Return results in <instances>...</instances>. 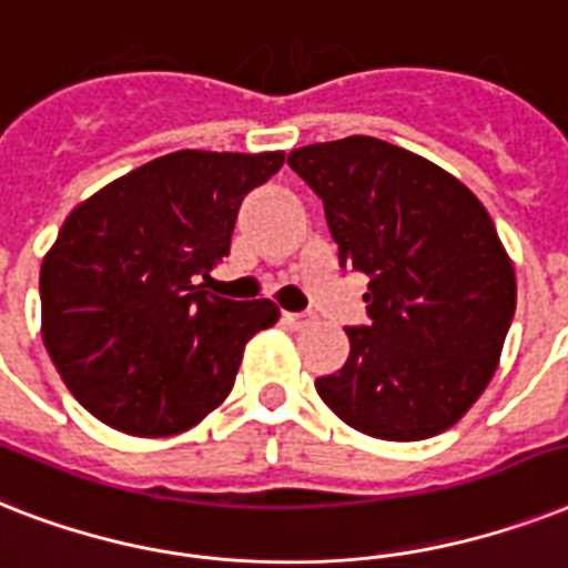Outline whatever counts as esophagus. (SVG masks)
<instances>
[{
	"instance_id": "obj_1",
	"label": "esophagus",
	"mask_w": 568,
	"mask_h": 568,
	"mask_svg": "<svg viewBox=\"0 0 568 568\" xmlns=\"http://www.w3.org/2000/svg\"><path fill=\"white\" fill-rule=\"evenodd\" d=\"M284 322H287L290 328H305V325L313 322V316L311 313H284Z\"/></svg>"
}]
</instances>
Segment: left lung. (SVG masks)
Wrapping results in <instances>:
<instances>
[{
    "instance_id": "obj_1",
    "label": "left lung",
    "mask_w": 568,
    "mask_h": 568,
    "mask_svg": "<svg viewBox=\"0 0 568 568\" xmlns=\"http://www.w3.org/2000/svg\"><path fill=\"white\" fill-rule=\"evenodd\" d=\"M290 170L322 199L343 270L363 272L366 325L316 378L369 437L428 439L487 389L516 311V275L478 199L437 163L378 138L313 143Z\"/></svg>"
}]
</instances>
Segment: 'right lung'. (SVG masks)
<instances>
[{
  "instance_id": "right-lung-1",
  "label": "right lung",
  "mask_w": 568,
  "mask_h": 568,
  "mask_svg": "<svg viewBox=\"0 0 568 568\" xmlns=\"http://www.w3.org/2000/svg\"><path fill=\"white\" fill-rule=\"evenodd\" d=\"M284 152H172L81 202L40 266L43 343L70 393L104 425L170 437L234 387L243 348L278 320L205 281L229 255L246 193Z\"/></svg>"
}]
</instances>
